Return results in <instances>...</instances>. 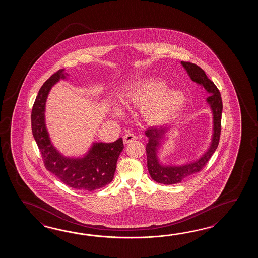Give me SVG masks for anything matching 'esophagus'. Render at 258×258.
<instances>
[{
  "mask_svg": "<svg viewBox=\"0 0 258 258\" xmlns=\"http://www.w3.org/2000/svg\"><path fill=\"white\" fill-rule=\"evenodd\" d=\"M136 139V136L134 135V134H126V135H124V137H123V142L124 144H128V143H131L134 141Z\"/></svg>",
  "mask_w": 258,
  "mask_h": 258,
  "instance_id": "esophagus-1",
  "label": "esophagus"
}]
</instances>
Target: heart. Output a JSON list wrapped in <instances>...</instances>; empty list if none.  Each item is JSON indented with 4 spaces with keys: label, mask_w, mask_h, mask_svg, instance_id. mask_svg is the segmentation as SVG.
<instances>
[{
    "label": "heart",
    "mask_w": 258,
    "mask_h": 258,
    "mask_svg": "<svg viewBox=\"0 0 258 258\" xmlns=\"http://www.w3.org/2000/svg\"><path fill=\"white\" fill-rule=\"evenodd\" d=\"M123 103L143 110L144 119L150 125H163L175 120L186 107L187 96L179 89H168L163 79L148 77L129 86L121 95ZM122 110L115 107L114 114Z\"/></svg>",
    "instance_id": "b5f03b06"
}]
</instances>
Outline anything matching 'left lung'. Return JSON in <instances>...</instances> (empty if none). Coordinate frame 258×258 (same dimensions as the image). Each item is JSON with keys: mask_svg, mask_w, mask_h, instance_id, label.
Listing matches in <instances>:
<instances>
[{"mask_svg": "<svg viewBox=\"0 0 258 258\" xmlns=\"http://www.w3.org/2000/svg\"><path fill=\"white\" fill-rule=\"evenodd\" d=\"M188 76L194 82L205 89L208 94L207 102L212 110L213 115V134L209 149L197 160L183 165H165L159 161V148L166 139L169 130L162 127H151L146 131L148 143L146 147L149 174L154 180L161 184H174L197 173L203 169L219 146L221 130L222 100L219 89L214 83L208 78L206 73L199 66L187 61H181Z\"/></svg>", "mask_w": 258, "mask_h": 258, "instance_id": "left-lung-1", "label": "left lung"}]
</instances>
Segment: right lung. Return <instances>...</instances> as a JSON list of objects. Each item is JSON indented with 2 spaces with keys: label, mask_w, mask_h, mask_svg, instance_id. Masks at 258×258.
Wrapping results in <instances>:
<instances>
[{
  "label": "right lung",
  "mask_w": 258,
  "mask_h": 258,
  "mask_svg": "<svg viewBox=\"0 0 258 258\" xmlns=\"http://www.w3.org/2000/svg\"><path fill=\"white\" fill-rule=\"evenodd\" d=\"M69 76L60 69L44 83L34 102L31 127L46 169L74 189L92 192L113 180L117 160L123 149L122 138L113 143H93L83 158H68L57 150L45 123V106L49 91L60 79Z\"/></svg>",
  "instance_id": "obj_1"
}]
</instances>
